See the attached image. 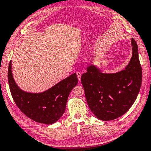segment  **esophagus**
Returning <instances> with one entry per match:
<instances>
[{"instance_id":"esophagus-1","label":"esophagus","mask_w":151,"mask_h":151,"mask_svg":"<svg viewBox=\"0 0 151 151\" xmlns=\"http://www.w3.org/2000/svg\"><path fill=\"white\" fill-rule=\"evenodd\" d=\"M76 75H77L78 80L80 81V78H81V73H80V71H77V72H76Z\"/></svg>"}]
</instances>
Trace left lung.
Listing matches in <instances>:
<instances>
[{"instance_id":"8db88e82","label":"left lung","mask_w":151,"mask_h":151,"mask_svg":"<svg viewBox=\"0 0 151 151\" xmlns=\"http://www.w3.org/2000/svg\"><path fill=\"white\" fill-rule=\"evenodd\" d=\"M131 43L132 56L124 70L103 73L95 65H90L81 76L87 104L100 120L110 121L122 116L130 108L139 92L142 66L137 44L133 38Z\"/></svg>"}]
</instances>
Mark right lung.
<instances>
[{
  "label": "right lung",
  "mask_w": 151,
  "mask_h": 151,
  "mask_svg": "<svg viewBox=\"0 0 151 151\" xmlns=\"http://www.w3.org/2000/svg\"><path fill=\"white\" fill-rule=\"evenodd\" d=\"M8 83L12 96L23 114L36 122L48 125L55 123L64 114L69 93L78 84V78L75 73L44 92H26L16 84L10 61Z\"/></svg>",
  "instance_id": "obj_1"
}]
</instances>
